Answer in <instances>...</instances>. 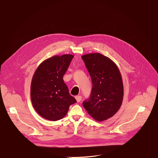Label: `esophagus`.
Listing matches in <instances>:
<instances>
[{
	"instance_id": "obj_1",
	"label": "esophagus",
	"mask_w": 158,
	"mask_h": 158,
	"mask_svg": "<svg viewBox=\"0 0 158 158\" xmlns=\"http://www.w3.org/2000/svg\"><path fill=\"white\" fill-rule=\"evenodd\" d=\"M75 98H76V101H77V102H81V100H82V96H76L75 97Z\"/></svg>"
}]
</instances>
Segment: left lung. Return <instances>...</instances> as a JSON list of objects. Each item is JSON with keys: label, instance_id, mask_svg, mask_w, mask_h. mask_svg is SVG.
Wrapping results in <instances>:
<instances>
[{"label": "left lung", "instance_id": "1", "mask_svg": "<svg viewBox=\"0 0 158 158\" xmlns=\"http://www.w3.org/2000/svg\"><path fill=\"white\" fill-rule=\"evenodd\" d=\"M82 59L93 84L90 97L83 106L97 122L106 120L122 105L124 91L121 73L113 61L99 53L86 54Z\"/></svg>", "mask_w": 158, "mask_h": 158}]
</instances>
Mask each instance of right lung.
Masks as SVG:
<instances>
[{
  "mask_svg": "<svg viewBox=\"0 0 158 158\" xmlns=\"http://www.w3.org/2000/svg\"><path fill=\"white\" fill-rule=\"evenodd\" d=\"M73 57L69 54L51 57L40 64L33 76L31 101L38 114L47 120L62 118L76 102L62 79Z\"/></svg>",
  "mask_w": 158,
  "mask_h": 158,
  "instance_id": "add662e5",
  "label": "right lung"
}]
</instances>
